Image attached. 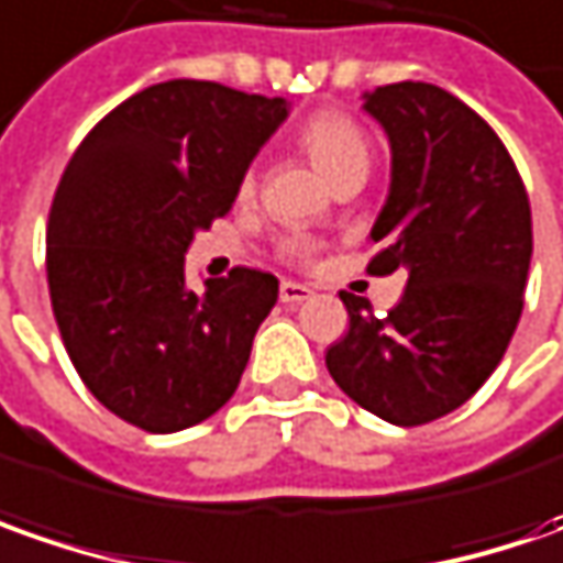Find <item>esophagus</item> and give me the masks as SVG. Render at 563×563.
Listing matches in <instances>:
<instances>
[{
  "label": "esophagus",
  "instance_id": "34e87169",
  "mask_svg": "<svg viewBox=\"0 0 563 563\" xmlns=\"http://www.w3.org/2000/svg\"><path fill=\"white\" fill-rule=\"evenodd\" d=\"M314 296L308 286H301V283H292V280H283L280 283V301L283 305H299V301H308Z\"/></svg>",
  "mask_w": 563,
  "mask_h": 563
}]
</instances>
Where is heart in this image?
Masks as SVG:
<instances>
[{
	"mask_svg": "<svg viewBox=\"0 0 563 563\" xmlns=\"http://www.w3.org/2000/svg\"><path fill=\"white\" fill-rule=\"evenodd\" d=\"M299 148L311 158V165L323 174V180L333 186L364 180L374 165V146L364 133V126L336 108H323L314 111L296 133ZM255 192V170L249 167L240 180V199H249ZM283 258L289 262L308 264L314 258V245L308 240H283L280 243Z\"/></svg>",
	"mask_w": 563,
	"mask_h": 563,
	"instance_id": "obj_1",
	"label": "heart"
}]
</instances>
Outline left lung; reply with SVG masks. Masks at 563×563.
Listing matches in <instances>:
<instances>
[{
    "instance_id": "obj_1",
    "label": "left lung",
    "mask_w": 563,
    "mask_h": 563,
    "mask_svg": "<svg viewBox=\"0 0 563 563\" xmlns=\"http://www.w3.org/2000/svg\"><path fill=\"white\" fill-rule=\"evenodd\" d=\"M364 108L393 143V189L367 274L408 271L396 308L340 292L349 330L327 371L364 411L420 427L489 379L523 311L533 214L511 152L474 108L433 84L377 87Z\"/></svg>"
}]
</instances>
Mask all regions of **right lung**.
Here are the masks:
<instances>
[{
  "instance_id": "add662e5",
  "label": "right lung",
  "mask_w": 563,
  "mask_h": 563,
  "mask_svg": "<svg viewBox=\"0 0 563 563\" xmlns=\"http://www.w3.org/2000/svg\"><path fill=\"white\" fill-rule=\"evenodd\" d=\"M283 99L167 80L74 148L46 223L52 314L80 379L146 433L202 423L236 393L277 277L233 267L189 292L192 233L230 211Z\"/></svg>"
}]
</instances>
